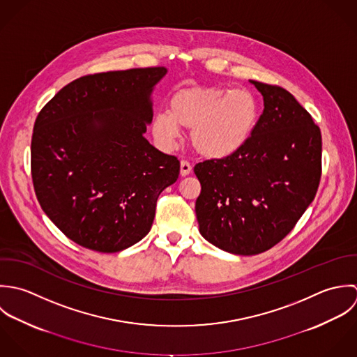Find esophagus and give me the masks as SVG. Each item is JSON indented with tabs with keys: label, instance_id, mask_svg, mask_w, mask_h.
Returning <instances> with one entry per match:
<instances>
[{
	"label": "esophagus",
	"instance_id": "obj_1",
	"mask_svg": "<svg viewBox=\"0 0 357 357\" xmlns=\"http://www.w3.org/2000/svg\"><path fill=\"white\" fill-rule=\"evenodd\" d=\"M190 172H192V165H190V162L182 160V161H181V175H182V176H186V175H189Z\"/></svg>",
	"mask_w": 357,
	"mask_h": 357
}]
</instances>
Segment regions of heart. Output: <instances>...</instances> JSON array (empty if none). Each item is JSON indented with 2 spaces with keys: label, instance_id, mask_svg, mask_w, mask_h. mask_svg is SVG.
Listing matches in <instances>:
<instances>
[{
  "label": "heart",
  "instance_id": "1",
  "mask_svg": "<svg viewBox=\"0 0 357 357\" xmlns=\"http://www.w3.org/2000/svg\"><path fill=\"white\" fill-rule=\"evenodd\" d=\"M259 119V100L247 88L190 86L175 92L169 112L154 114L151 132L164 147H172L181 127L190 130V144L204 158L222 160L248 142Z\"/></svg>",
  "mask_w": 357,
  "mask_h": 357
}]
</instances>
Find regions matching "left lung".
I'll return each mask as SVG.
<instances>
[{
  "mask_svg": "<svg viewBox=\"0 0 357 357\" xmlns=\"http://www.w3.org/2000/svg\"><path fill=\"white\" fill-rule=\"evenodd\" d=\"M250 82L264 96V113L248 142L227 158L195 167L199 230L234 255H257L283 240L321 176V134L312 116L284 88Z\"/></svg>",
  "mask_w": 357,
  "mask_h": 357,
  "instance_id": "1",
  "label": "left lung"
}]
</instances>
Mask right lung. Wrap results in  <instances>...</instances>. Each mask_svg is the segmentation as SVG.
Segmentation results:
<instances>
[{
  "label": "right lung",
  "instance_id": "obj_1",
  "mask_svg": "<svg viewBox=\"0 0 357 357\" xmlns=\"http://www.w3.org/2000/svg\"><path fill=\"white\" fill-rule=\"evenodd\" d=\"M165 68L84 75L38 113L31 176L43 211L74 243L119 252L150 231L179 161L143 137Z\"/></svg>",
  "mask_w": 357,
  "mask_h": 357
}]
</instances>
